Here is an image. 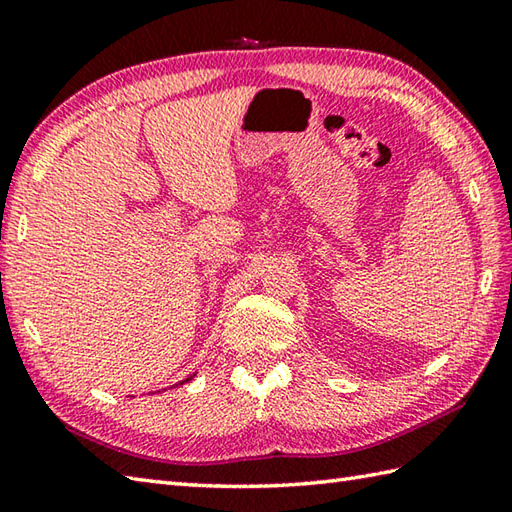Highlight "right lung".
Masks as SVG:
<instances>
[{
  "label": "right lung",
  "mask_w": 512,
  "mask_h": 512,
  "mask_svg": "<svg viewBox=\"0 0 512 512\" xmlns=\"http://www.w3.org/2000/svg\"><path fill=\"white\" fill-rule=\"evenodd\" d=\"M193 377H195V375H190L188 379H184V382H190V379H193ZM184 382H182V384H184Z\"/></svg>",
  "instance_id": "add662e5"
}]
</instances>
